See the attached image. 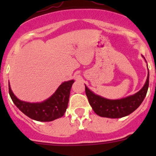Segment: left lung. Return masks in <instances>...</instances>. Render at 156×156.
I'll use <instances>...</instances> for the list:
<instances>
[{"label":"left lung","mask_w":156,"mask_h":156,"mask_svg":"<svg viewBox=\"0 0 156 156\" xmlns=\"http://www.w3.org/2000/svg\"><path fill=\"white\" fill-rule=\"evenodd\" d=\"M142 56L144 58V56ZM149 72H148L147 78L144 87L136 94L128 96L125 98L119 99V100H109V99L104 98L101 96L94 94L84 84L86 95L87 97L90 105L96 114L101 117L119 119L131 114L140 106L145 98L149 87Z\"/></svg>","instance_id":"obj_1"}]
</instances>
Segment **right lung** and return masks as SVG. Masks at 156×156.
<instances>
[{
	"mask_svg": "<svg viewBox=\"0 0 156 156\" xmlns=\"http://www.w3.org/2000/svg\"><path fill=\"white\" fill-rule=\"evenodd\" d=\"M74 82V80L62 82L51 97L41 103H29L19 100L12 93L10 83L9 94L16 107L30 119L38 122H51L62 117L66 111Z\"/></svg>",
	"mask_w": 156,
	"mask_h": 156,
	"instance_id": "right-lung-1",
	"label": "right lung"
}]
</instances>
